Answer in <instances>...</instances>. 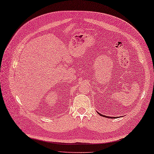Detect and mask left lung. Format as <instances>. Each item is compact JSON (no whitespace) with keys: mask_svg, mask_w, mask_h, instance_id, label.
<instances>
[{"mask_svg":"<svg viewBox=\"0 0 154 154\" xmlns=\"http://www.w3.org/2000/svg\"><path fill=\"white\" fill-rule=\"evenodd\" d=\"M98 114L99 115H100V116H103V117H105V118H115L116 117H109V116H105V115H102L100 113H99V112H98Z\"/></svg>","mask_w":154,"mask_h":154,"instance_id":"8db88e82","label":"left lung"}]
</instances>
